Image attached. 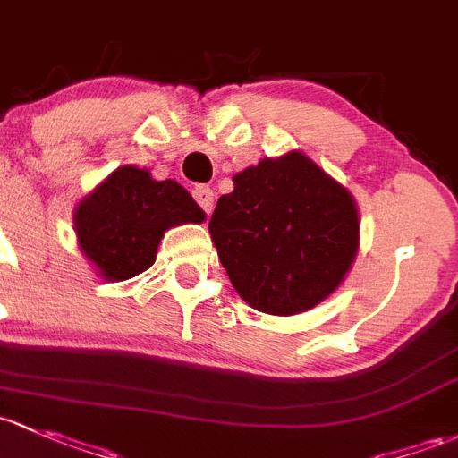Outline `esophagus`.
<instances>
[{
    "label": "esophagus",
    "instance_id": "34e87169",
    "mask_svg": "<svg viewBox=\"0 0 458 458\" xmlns=\"http://www.w3.org/2000/svg\"><path fill=\"white\" fill-rule=\"evenodd\" d=\"M192 197H195V201L199 204V208L204 210L206 215L213 213V206H215V192L210 186L206 184H197L195 189H192Z\"/></svg>",
    "mask_w": 458,
    "mask_h": 458
}]
</instances>
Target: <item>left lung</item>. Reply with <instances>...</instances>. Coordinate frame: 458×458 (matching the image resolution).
I'll list each match as a JSON object with an SVG mask.
<instances>
[{"label":"left lung","instance_id":"1","mask_svg":"<svg viewBox=\"0 0 458 458\" xmlns=\"http://www.w3.org/2000/svg\"><path fill=\"white\" fill-rule=\"evenodd\" d=\"M233 182L208 230L239 296L272 316L325 301L358 252V208L346 189L302 153L261 160Z\"/></svg>","mask_w":458,"mask_h":458}]
</instances>
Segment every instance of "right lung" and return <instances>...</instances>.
Here are the masks:
<instances>
[{
  "mask_svg": "<svg viewBox=\"0 0 458 458\" xmlns=\"http://www.w3.org/2000/svg\"><path fill=\"white\" fill-rule=\"evenodd\" d=\"M204 216L177 182H156L144 168L120 166L81 201L74 224L81 250L98 272L127 281L153 266L165 230Z\"/></svg>",
  "mask_w": 458,
  "mask_h": 458,
  "instance_id": "right-lung-1",
  "label": "right lung"
}]
</instances>
